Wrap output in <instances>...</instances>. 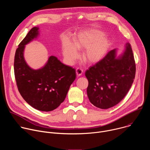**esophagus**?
Segmentation results:
<instances>
[{"instance_id": "34e87169", "label": "esophagus", "mask_w": 150, "mask_h": 150, "mask_svg": "<svg viewBox=\"0 0 150 150\" xmlns=\"http://www.w3.org/2000/svg\"><path fill=\"white\" fill-rule=\"evenodd\" d=\"M82 72H83V70L82 68H78L76 69V73L78 76H81L82 74Z\"/></svg>"}]
</instances>
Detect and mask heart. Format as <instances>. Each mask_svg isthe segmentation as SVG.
Here are the masks:
<instances>
[{
    "instance_id": "b5f03b06",
    "label": "heart",
    "mask_w": 150,
    "mask_h": 150,
    "mask_svg": "<svg viewBox=\"0 0 150 150\" xmlns=\"http://www.w3.org/2000/svg\"><path fill=\"white\" fill-rule=\"evenodd\" d=\"M104 34L93 30L79 34L73 39L72 42L65 40L62 46V52L65 58L69 62L75 60L78 57L76 50H84L83 59L90 63H94L101 60L110 46V42L103 38Z\"/></svg>"
}]
</instances>
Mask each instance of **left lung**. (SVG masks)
I'll list each match as a JSON object with an SVG mask.
<instances>
[{"mask_svg":"<svg viewBox=\"0 0 150 150\" xmlns=\"http://www.w3.org/2000/svg\"><path fill=\"white\" fill-rule=\"evenodd\" d=\"M135 72V62L129 43L126 45L124 53L118 57L116 49L110 51L85 72L90 101L102 109L117 104L132 86Z\"/></svg>","mask_w":150,"mask_h":150,"instance_id":"left-lung-1","label":"left lung"}]
</instances>
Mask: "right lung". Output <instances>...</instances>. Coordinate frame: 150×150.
<instances>
[{
    "label": "right lung",
    "instance_id": "add662e5",
    "mask_svg": "<svg viewBox=\"0 0 150 150\" xmlns=\"http://www.w3.org/2000/svg\"><path fill=\"white\" fill-rule=\"evenodd\" d=\"M38 35L33 27L17 48L14 59V74L21 96L34 109L43 112L56 109L65 100L71 85L76 78L75 70L63 64L54 56L49 57L44 67L30 68L25 61V46Z\"/></svg>",
    "mask_w": 150,
    "mask_h": 150
}]
</instances>
